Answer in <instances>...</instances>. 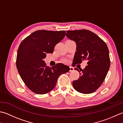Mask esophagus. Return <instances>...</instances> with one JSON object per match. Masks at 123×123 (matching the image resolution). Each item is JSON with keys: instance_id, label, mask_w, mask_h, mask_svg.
<instances>
[{"instance_id": "1", "label": "esophagus", "mask_w": 123, "mask_h": 123, "mask_svg": "<svg viewBox=\"0 0 123 123\" xmlns=\"http://www.w3.org/2000/svg\"><path fill=\"white\" fill-rule=\"evenodd\" d=\"M69 68H70V69H69V72H72V71H74V68L73 67H69Z\"/></svg>"}]
</instances>
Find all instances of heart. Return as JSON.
Here are the masks:
<instances>
[{
	"instance_id": "obj_1",
	"label": "heart",
	"mask_w": 123,
	"mask_h": 123,
	"mask_svg": "<svg viewBox=\"0 0 123 123\" xmlns=\"http://www.w3.org/2000/svg\"><path fill=\"white\" fill-rule=\"evenodd\" d=\"M62 62H64V63H67L69 62V59L67 58H64L62 59Z\"/></svg>"
}]
</instances>
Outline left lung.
<instances>
[{
  "mask_svg": "<svg viewBox=\"0 0 123 123\" xmlns=\"http://www.w3.org/2000/svg\"><path fill=\"white\" fill-rule=\"evenodd\" d=\"M66 36L76 44L73 64L75 66L85 60L87 64L86 68L80 71L75 68L80 73V77L73 82V86L80 93H93L101 86L110 68L107 44L97 34L87 30L67 31Z\"/></svg>",
  "mask_w": 123,
  "mask_h": 123,
  "instance_id": "1",
  "label": "left lung"
}]
</instances>
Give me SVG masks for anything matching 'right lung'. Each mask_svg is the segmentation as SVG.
Returning a JSON list of instances; mask_svg holds the SVG:
<instances>
[{
	"label": "right lung",
	"mask_w": 123,
	"mask_h": 123,
	"mask_svg": "<svg viewBox=\"0 0 123 123\" xmlns=\"http://www.w3.org/2000/svg\"><path fill=\"white\" fill-rule=\"evenodd\" d=\"M65 31L38 30L24 39L17 50L16 67L21 79L34 93L44 94L56 86L61 74L69 67L62 63L47 66L43 59L54 52L55 46L65 36Z\"/></svg>",
	"instance_id": "add662e5"
}]
</instances>
